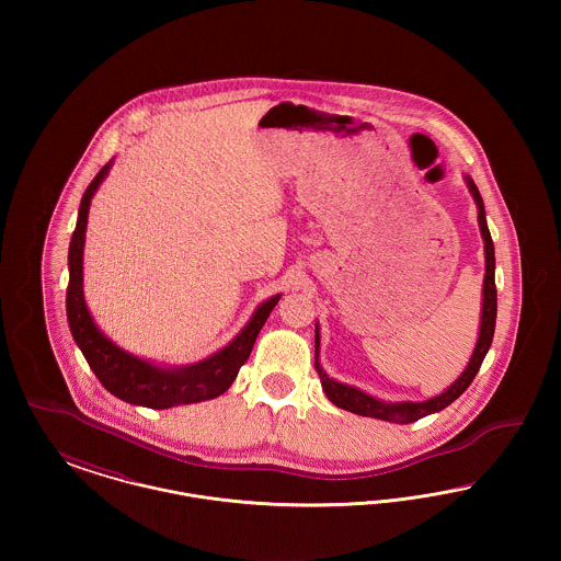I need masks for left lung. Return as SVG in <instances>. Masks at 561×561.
Segmentation results:
<instances>
[{
  "mask_svg": "<svg viewBox=\"0 0 561 561\" xmlns=\"http://www.w3.org/2000/svg\"><path fill=\"white\" fill-rule=\"evenodd\" d=\"M467 185L471 188L478 210H480V229L481 238L485 241V277H483V307H481V325L480 339H478V347L473 351V357L469 362V366L465 368V373L460 374V378L454 382L453 387L433 398L428 401H401V403H385V401L374 400L370 396L362 393L355 387H347L341 385L336 380H332L328 374L321 370L320 359H318V347H320V336L316 332V370L320 374L321 387L328 396V400L332 401L334 405L348 410L353 414L359 416H373V419H380V421H389V423H400V425H408V423H416L423 416L433 414L444 410L446 405H450L456 398H460L467 387L473 382L476 374L480 373L481 362L488 353V348L492 345V336H494V325H496V284H494V243L490 238V229L485 225V210H483V202H481L480 191L476 187V183L471 179H467Z\"/></svg>",
  "mask_w": 561,
  "mask_h": 561,
  "instance_id": "1",
  "label": "left lung"
}]
</instances>
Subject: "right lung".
Here are the masks:
<instances>
[{
	"mask_svg": "<svg viewBox=\"0 0 561 561\" xmlns=\"http://www.w3.org/2000/svg\"><path fill=\"white\" fill-rule=\"evenodd\" d=\"M111 161L101 168V172L94 176V181L88 185L81 197L78 225L73 231V238L69 243V286H67V320L71 334L81 348L88 366L101 385L119 400L147 405V408H172L181 403H195V401L214 400L222 396L241 366L250 357V351L254 347V341L265 325L268 313L277 305L279 296L268 298L263 302L250 323L241 330L238 339L229 347L218 351L213 357L179 370H161L130 353L115 347L103 332L94 325L90 318L83 290H81V254H83V238H85V222H88V208L94 191L107 176Z\"/></svg>",
	"mask_w": 561,
	"mask_h": 561,
	"instance_id": "add662e5",
	"label": "right lung"
}]
</instances>
